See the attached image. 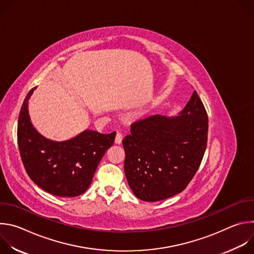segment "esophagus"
Returning <instances> with one entry per match:
<instances>
[{"instance_id": "obj_1", "label": "esophagus", "mask_w": 254, "mask_h": 254, "mask_svg": "<svg viewBox=\"0 0 254 254\" xmlns=\"http://www.w3.org/2000/svg\"><path fill=\"white\" fill-rule=\"evenodd\" d=\"M115 141H116V143H122V141H123V133L122 132H120V131H118L117 132V135H116V139H115Z\"/></svg>"}]
</instances>
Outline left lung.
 Here are the masks:
<instances>
[{"label": "left lung", "instance_id": "8db88e82", "mask_svg": "<svg viewBox=\"0 0 254 254\" xmlns=\"http://www.w3.org/2000/svg\"><path fill=\"white\" fill-rule=\"evenodd\" d=\"M208 116L198 93L178 117L154 115L130 126L123 139L125 173L136 198L157 202L182 192L202 162Z\"/></svg>", "mask_w": 254, "mask_h": 254}]
</instances>
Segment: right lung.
Here are the masks:
<instances>
[{
	"mask_svg": "<svg viewBox=\"0 0 254 254\" xmlns=\"http://www.w3.org/2000/svg\"><path fill=\"white\" fill-rule=\"evenodd\" d=\"M24 99L18 120V146L25 170L33 182L44 191L59 197H76L92 182L95 170L115 141L116 131L100 133L86 129L75 137L53 141L32 126L28 100Z\"/></svg>",
	"mask_w": 254,
	"mask_h": 254,
	"instance_id": "add662e5",
	"label": "right lung"
}]
</instances>
